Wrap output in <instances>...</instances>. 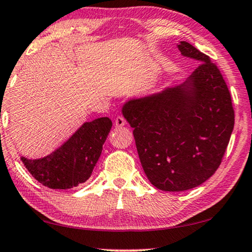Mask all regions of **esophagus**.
<instances>
[{
  "label": "esophagus",
  "instance_id": "esophagus-1",
  "mask_svg": "<svg viewBox=\"0 0 252 252\" xmlns=\"http://www.w3.org/2000/svg\"><path fill=\"white\" fill-rule=\"evenodd\" d=\"M126 123V122L125 118H122V116H116V119H115V126H116V127L125 126Z\"/></svg>",
  "mask_w": 252,
  "mask_h": 252
}]
</instances>
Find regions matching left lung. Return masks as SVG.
<instances>
[{
	"mask_svg": "<svg viewBox=\"0 0 252 252\" xmlns=\"http://www.w3.org/2000/svg\"><path fill=\"white\" fill-rule=\"evenodd\" d=\"M178 48L200 63L190 77L122 106L145 174L157 189L172 192L196 188L215 173L234 126L230 92L217 66L188 42Z\"/></svg>",
	"mask_w": 252,
	"mask_h": 252,
	"instance_id": "8db88e82",
	"label": "left lung"
}]
</instances>
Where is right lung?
Wrapping results in <instances>:
<instances>
[{
    "mask_svg": "<svg viewBox=\"0 0 252 252\" xmlns=\"http://www.w3.org/2000/svg\"><path fill=\"white\" fill-rule=\"evenodd\" d=\"M111 127L112 121L108 118L85 122L47 156L37 159L21 157V160L43 186L50 189H71L90 178Z\"/></svg>",
    "mask_w": 252,
    "mask_h": 252,
    "instance_id": "1",
    "label": "right lung"
}]
</instances>
